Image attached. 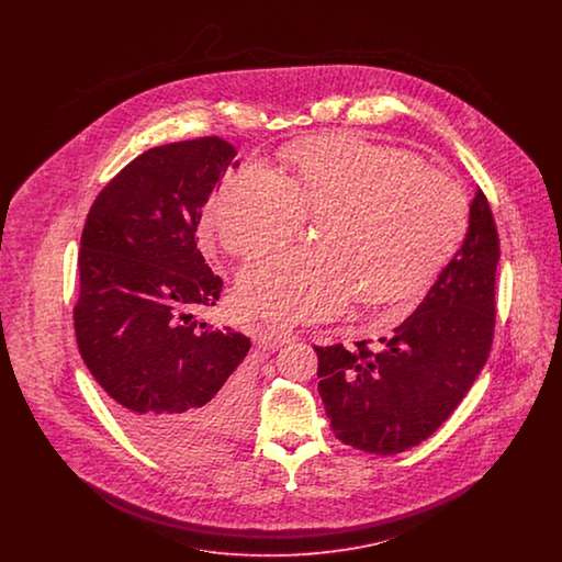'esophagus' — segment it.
<instances>
[{
  "label": "esophagus",
  "mask_w": 562,
  "mask_h": 562,
  "mask_svg": "<svg viewBox=\"0 0 562 562\" xmlns=\"http://www.w3.org/2000/svg\"><path fill=\"white\" fill-rule=\"evenodd\" d=\"M268 335L269 339L276 344H291L294 339H299V335L294 330L284 328V326H269Z\"/></svg>",
  "instance_id": "34e87169"
}]
</instances>
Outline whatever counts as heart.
Returning a JSON list of instances; mask_svg holds the SVG:
<instances>
[{
	"instance_id": "b5f03b06",
	"label": "heart",
	"mask_w": 562,
	"mask_h": 562,
	"mask_svg": "<svg viewBox=\"0 0 562 562\" xmlns=\"http://www.w3.org/2000/svg\"><path fill=\"white\" fill-rule=\"evenodd\" d=\"M291 177L268 164L229 170L204 221L221 246L252 257L322 218L316 250H276L241 269L238 305L280 322L326 321L367 305L417 299L470 229V202L451 177L401 147L339 133L296 145Z\"/></svg>"
}]
</instances>
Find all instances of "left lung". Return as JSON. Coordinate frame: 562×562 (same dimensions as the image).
Returning <instances> with one entry per match:
<instances>
[{"label":"left lung","mask_w":562,"mask_h":562,"mask_svg":"<svg viewBox=\"0 0 562 562\" xmlns=\"http://www.w3.org/2000/svg\"><path fill=\"white\" fill-rule=\"evenodd\" d=\"M499 236L486 195L451 263L392 337L318 348V392L335 436L353 449L396 454L440 428L482 371L495 330Z\"/></svg>","instance_id":"left-lung-1"}]
</instances>
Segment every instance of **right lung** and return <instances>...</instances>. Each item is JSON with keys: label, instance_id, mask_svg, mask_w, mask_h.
<instances>
[{"label": "right lung", "instance_id": "right-lung-1", "mask_svg": "<svg viewBox=\"0 0 562 562\" xmlns=\"http://www.w3.org/2000/svg\"><path fill=\"white\" fill-rule=\"evenodd\" d=\"M234 158V145L218 136L154 147L101 189L81 232L74 307L81 360L117 422L177 463L227 453L248 419L241 360L250 339L191 321L223 289L195 232Z\"/></svg>", "mask_w": 562, "mask_h": 562}]
</instances>
